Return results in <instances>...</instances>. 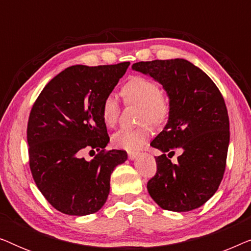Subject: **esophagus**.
I'll return each mask as SVG.
<instances>
[{
    "mask_svg": "<svg viewBox=\"0 0 251 251\" xmlns=\"http://www.w3.org/2000/svg\"><path fill=\"white\" fill-rule=\"evenodd\" d=\"M137 156H138V153H135V152H128V157H129L130 160H135Z\"/></svg>",
    "mask_w": 251,
    "mask_h": 251,
    "instance_id": "esophagus-1",
    "label": "esophagus"
}]
</instances>
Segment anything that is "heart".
<instances>
[{
  "label": "heart",
  "mask_w": 251,
  "mask_h": 251,
  "mask_svg": "<svg viewBox=\"0 0 251 251\" xmlns=\"http://www.w3.org/2000/svg\"><path fill=\"white\" fill-rule=\"evenodd\" d=\"M123 99L126 104L138 105L140 123H151L161 126L169 118L171 105L169 98L161 92L160 85L152 78L146 76H132L123 84L121 89ZM119 98L114 94H109L101 102V119L105 126L113 128L120 118ZM150 136L147 126L136 129H121L112 136L113 146L120 150L137 151L145 145Z\"/></svg>",
  "instance_id": "b5f03b06"
}]
</instances>
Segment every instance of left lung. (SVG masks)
<instances>
[{
  "label": "left lung",
  "mask_w": 251,
  "mask_h": 251,
  "mask_svg": "<svg viewBox=\"0 0 251 251\" xmlns=\"http://www.w3.org/2000/svg\"><path fill=\"white\" fill-rule=\"evenodd\" d=\"M132 70L160 82L171 105L167 126L151 143L162 151L155 157L156 174L147 183L151 198L164 210L201 207L225 173L229 121L221 91L203 71L179 58L139 61ZM177 148L183 154L173 164L169 157Z\"/></svg>",
  "instance_id": "obj_1"
}]
</instances>
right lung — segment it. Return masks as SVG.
<instances>
[{
  "mask_svg": "<svg viewBox=\"0 0 251 251\" xmlns=\"http://www.w3.org/2000/svg\"><path fill=\"white\" fill-rule=\"evenodd\" d=\"M129 65L67 67L34 102L27 125L30 173L47 201L63 214L98 211L107 200L113 170L128 157L123 150H105L109 137L100 108ZM85 150L99 153L87 161Z\"/></svg>",
  "mask_w": 251,
  "mask_h": 251,
  "instance_id": "obj_1",
  "label": "right lung"
}]
</instances>
